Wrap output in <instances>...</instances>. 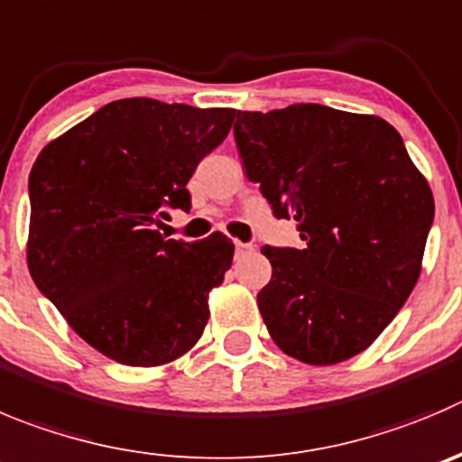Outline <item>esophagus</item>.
<instances>
[{
    "instance_id": "1",
    "label": "esophagus",
    "mask_w": 462,
    "mask_h": 462,
    "mask_svg": "<svg viewBox=\"0 0 462 462\" xmlns=\"http://www.w3.org/2000/svg\"><path fill=\"white\" fill-rule=\"evenodd\" d=\"M234 247H236V254H245V252H252L254 245H249V243H240V240H236Z\"/></svg>"
}]
</instances>
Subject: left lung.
I'll list each match as a JSON object with an SVG mask.
<instances>
[{
    "mask_svg": "<svg viewBox=\"0 0 462 462\" xmlns=\"http://www.w3.org/2000/svg\"><path fill=\"white\" fill-rule=\"evenodd\" d=\"M236 144L274 217L301 247L261 249L258 309L272 340L310 365L360 354L406 304L433 224V195L402 135L374 116L292 104L238 111Z\"/></svg>",
    "mask_w": 462,
    "mask_h": 462,
    "instance_id": "obj_1",
    "label": "left lung"
}]
</instances>
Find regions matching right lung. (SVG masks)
Instances as JSON below:
<instances>
[{"mask_svg": "<svg viewBox=\"0 0 462 462\" xmlns=\"http://www.w3.org/2000/svg\"><path fill=\"white\" fill-rule=\"evenodd\" d=\"M234 117V108L117 99L33 162L31 279L88 345L122 365L170 363L204 333L234 243L168 240L153 226L190 210L186 183Z\"/></svg>", "mask_w": 462, "mask_h": 462, "instance_id": "add662e5", "label": "right lung"}]
</instances>
